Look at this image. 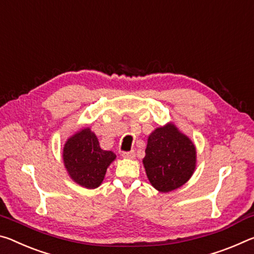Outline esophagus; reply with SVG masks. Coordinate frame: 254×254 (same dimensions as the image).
Returning a JSON list of instances; mask_svg holds the SVG:
<instances>
[{
    "mask_svg": "<svg viewBox=\"0 0 254 254\" xmlns=\"http://www.w3.org/2000/svg\"><path fill=\"white\" fill-rule=\"evenodd\" d=\"M123 156L126 157V159H134L135 157V151H129V152H124Z\"/></svg>",
    "mask_w": 254,
    "mask_h": 254,
    "instance_id": "obj_1",
    "label": "esophagus"
}]
</instances>
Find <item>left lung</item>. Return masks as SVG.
Wrapping results in <instances>:
<instances>
[{
  "label": "left lung",
  "mask_w": 254,
  "mask_h": 254,
  "mask_svg": "<svg viewBox=\"0 0 254 254\" xmlns=\"http://www.w3.org/2000/svg\"><path fill=\"white\" fill-rule=\"evenodd\" d=\"M196 147L173 124L148 136L143 164L151 185L161 192L180 188L196 169Z\"/></svg>",
  "instance_id": "obj_1"
}]
</instances>
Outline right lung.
Wrapping results in <instances>:
<instances>
[{"mask_svg":"<svg viewBox=\"0 0 254 254\" xmlns=\"http://www.w3.org/2000/svg\"><path fill=\"white\" fill-rule=\"evenodd\" d=\"M115 159L114 152L100 147L90 128H83L69 137L63 148L64 165L69 177L86 189H95L102 184L108 166Z\"/></svg>","mask_w":254,"mask_h":254,"instance_id":"right-lung-1","label":"right lung"}]
</instances>
